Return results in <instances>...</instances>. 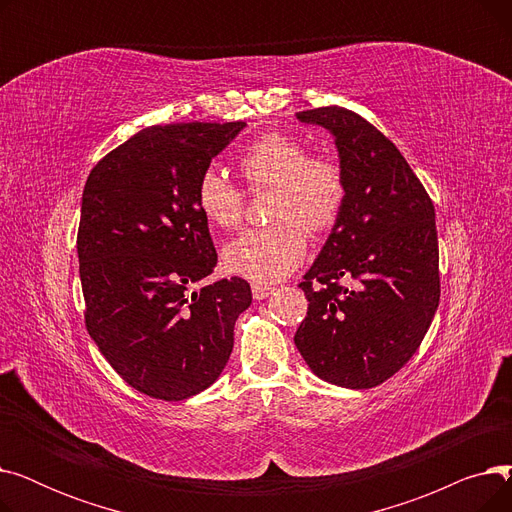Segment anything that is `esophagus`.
Returning <instances> with one entry per match:
<instances>
[{"mask_svg": "<svg viewBox=\"0 0 512 512\" xmlns=\"http://www.w3.org/2000/svg\"><path fill=\"white\" fill-rule=\"evenodd\" d=\"M251 290H253V299H257V301L267 299V297H270V294L274 292V288L267 286V284H253Z\"/></svg>", "mask_w": 512, "mask_h": 512, "instance_id": "obj_1", "label": "esophagus"}]
</instances>
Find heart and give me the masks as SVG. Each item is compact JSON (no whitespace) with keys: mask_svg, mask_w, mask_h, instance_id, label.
<instances>
[{"mask_svg":"<svg viewBox=\"0 0 512 512\" xmlns=\"http://www.w3.org/2000/svg\"><path fill=\"white\" fill-rule=\"evenodd\" d=\"M238 170L251 191L272 188L265 228L242 232L224 247V267L240 278L270 284L303 263L309 234L330 232L346 201L342 168L330 157L311 155L307 145L284 132H263L240 151ZM195 205L203 220L232 230L245 215V195L220 170L207 168L195 186Z\"/></svg>","mask_w":512,"mask_h":512,"instance_id":"obj_1","label":"heart"}]
</instances>
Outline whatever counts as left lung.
<instances>
[{
	"label": "left lung",
	"instance_id": "left-lung-1",
	"mask_svg": "<svg viewBox=\"0 0 512 512\" xmlns=\"http://www.w3.org/2000/svg\"><path fill=\"white\" fill-rule=\"evenodd\" d=\"M297 118L334 134L346 201L299 284L309 307L294 344L321 380L380 386L417 353L440 303L436 209L396 145L359 114L328 105Z\"/></svg>",
	"mask_w": 512,
	"mask_h": 512
}]
</instances>
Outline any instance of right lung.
I'll return each instance as SVG.
<instances>
[{
    "instance_id": "add662e5",
    "label": "right lung",
    "mask_w": 512,
    "mask_h": 512,
    "mask_svg": "<svg viewBox=\"0 0 512 512\" xmlns=\"http://www.w3.org/2000/svg\"><path fill=\"white\" fill-rule=\"evenodd\" d=\"M245 122L149 126L97 161L80 207L85 326L120 378L151 398L209 388L234 346L251 286L211 276L218 253L195 186Z\"/></svg>"
}]
</instances>
